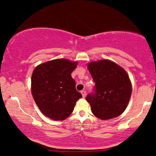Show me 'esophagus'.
Returning <instances> with one entry per match:
<instances>
[{
    "label": "esophagus",
    "mask_w": 156,
    "mask_h": 156,
    "mask_svg": "<svg viewBox=\"0 0 156 156\" xmlns=\"http://www.w3.org/2000/svg\"><path fill=\"white\" fill-rule=\"evenodd\" d=\"M80 93H81V94H82V96H83V98H85L86 95H87V92H86V91H84V90L81 91V92H80Z\"/></svg>",
    "instance_id": "obj_1"
}]
</instances>
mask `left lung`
Returning <instances> with one entry per match:
<instances>
[{
  "instance_id": "left-lung-1",
  "label": "left lung",
  "mask_w": 156,
  "mask_h": 156,
  "mask_svg": "<svg viewBox=\"0 0 156 156\" xmlns=\"http://www.w3.org/2000/svg\"><path fill=\"white\" fill-rule=\"evenodd\" d=\"M87 67L95 83L94 94H89L86 98L93 114L105 120L122 114L132 93V84L126 71L108 59L91 62Z\"/></svg>"
}]
</instances>
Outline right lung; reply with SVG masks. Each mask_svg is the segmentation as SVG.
<instances>
[{"instance_id": "obj_1", "label": "right lung", "mask_w": 156, "mask_h": 156, "mask_svg": "<svg viewBox=\"0 0 156 156\" xmlns=\"http://www.w3.org/2000/svg\"><path fill=\"white\" fill-rule=\"evenodd\" d=\"M77 65V62L58 58L39 64L33 71L32 96L41 112L53 120L67 119L82 98L71 76Z\"/></svg>"}]
</instances>
